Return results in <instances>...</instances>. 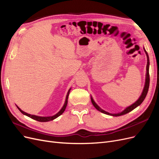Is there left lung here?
I'll list each match as a JSON object with an SVG mask.
<instances>
[{
    "label": "left lung",
    "mask_w": 159,
    "mask_h": 159,
    "mask_svg": "<svg viewBox=\"0 0 159 159\" xmlns=\"http://www.w3.org/2000/svg\"><path fill=\"white\" fill-rule=\"evenodd\" d=\"M143 49L144 51H145L147 57V71H146V77H145V85H144V88L143 89L142 93L140 95V97L139 98V99L136 101L135 102L133 103V104H131V105H129V107H126L125 109L123 111H122L121 112H119L117 113H109L107 111H105V110L102 109L101 108L99 105L95 102V101L93 100V98L91 96V103L93 105V106L97 109L99 111L102 112L104 114H106L108 115H111V116H113V117H118V116H121V115H125L128 113H129L130 111H131L132 110H133L134 109H135L136 107H137L139 105H140L144 101V99H145L147 94L148 93V88H149V82H150V78H149V65H150V62H149V57H148V53L147 52V51L145 49V47H143Z\"/></svg>",
    "instance_id": "left-lung-1"
}]
</instances>
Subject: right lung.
<instances>
[{"label": "right lung", "instance_id": "right-lung-1", "mask_svg": "<svg viewBox=\"0 0 159 159\" xmlns=\"http://www.w3.org/2000/svg\"><path fill=\"white\" fill-rule=\"evenodd\" d=\"M71 88L68 90V93L66 95V100H65V103L63 105V107H61V109L58 112H57L56 114L52 115V116H48V117H41V116H38V115H31L29 113H27L25 111H23L22 109H20L17 106V108L19 109V111L23 114V115H25L26 116L29 117L30 118H32V119H34L36 121H40V122H48V121H52V120H54L55 119H56L57 117H58L60 115H61L62 113L64 112V111L66 108L67 106V104H68V96H69V93H70V91Z\"/></svg>", "mask_w": 159, "mask_h": 159}]
</instances>
